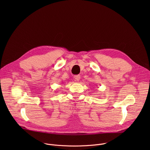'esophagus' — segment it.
Here are the masks:
<instances>
[{
  "label": "esophagus",
  "instance_id": "esophagus-1",
  "mask_svg": "<svg viewBox=\"0 0 150 150\" xmlns=\"http://www.w3.org/2000/svg\"><path fill=\"white\" fill-rule=\"evenodd\" d=\"M74 78L75 79V80H76V81H79V79H80V78H81V76H80V75H75V76H74Z\"/></svg>",
  "mask_w": 150,
  "mask_h": 150
}]
</instances>
